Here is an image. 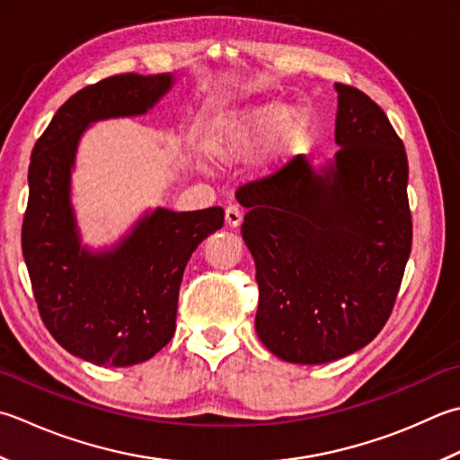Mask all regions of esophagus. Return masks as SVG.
Wrapping results in <instances>:
<instances>
[{"mask_svg":"<svg viewBox=\"0 0 460 460\" xmlns=\"http://www.w3.org/2000/svg\"><path fill=\"white\" fill-rule=\"evenodd\" d=\"M225 221H227L229 227H239L243 221V211L237 205H229L227 209H225Z\"/></svg>","mask_w":460,"mask_h":460,"instance_id":"obj_1","label":"esophagus"}]
</instances>
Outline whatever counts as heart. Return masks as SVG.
Masks as SVG:
<instances>
[{"label": "heart", "mask_w": 460, "mask_h": 460, "mask_svg": "<svg viewBox=\"0 0 460 460\" xmlns=\"http://www.w3.org/2000/svg\"><path fill=\"white\" fill-rule=\"evenodd\" d=\"M287 107L281 103H261L235 111L217 125L209 143L211 153L221 161L245 157L253 153L269 135L275 133L273 147L279 155H289L299 149L309 133L307 117L301 113L289 115L286 120ZM286 121L283 122L282 119Z\"/></svg>", "instance_id": "obj_1"}]
</instances>
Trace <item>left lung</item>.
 <instances>
[{"mask_svg":"<svg viewBox=\"0 0 460 460\" xmlns=\"http://www.w3.org/2000/svg\"><path fill=\"white\" fill-rule=\"evenodd\" d=\"M335 89V165L317 173L295 157L237 189L257 267V335L301 365L335 361L379 335L412 243L401 137L361 89Z\"/></svg>","mask_w":460,"mask_h":460,"instance_id":"8db88e82","label":"left lung"}]
</instances>
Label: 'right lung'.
Segmentation results:
<instances>
[{
	"label": "right lung",
	"instance_id": "right-lung-1",
	"mask_svg": "<svg viewBox=\"0 0 460 460\" xmlns=\"http://www.w3.org/2000/svg\"><path fill=\"white\" fill-rule=\"evenodd\" d=\"M171 84L165 74H123L79 89L31 151L22 251L35 303L51 337L93 365H137L169 343L187 261L225 219L221 207L157 209L113 251L79 247L69 173L81 133L107 117L146 113Z\"/></svg>",
	"mask_w": 460,
	"mask_h": 460
}]
</instances>
